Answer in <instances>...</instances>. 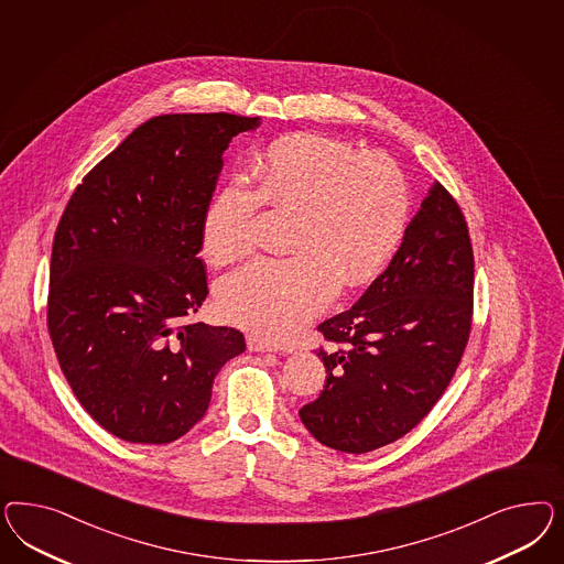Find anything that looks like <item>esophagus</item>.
I'll list each match as a JSON object with an SVG mask.
<instances>
[{
  "instance_id": "obj_1",
  "label": "esophagus",
  "mask_w": 564,
  "mask_h": 564,
  "mask_svg": "<svg viewBox=\"0 0 564 564\" xmlns=\"http://www.w3.org/2000/svg\"><path fill=\"white\" fill-rule=\"evenodd\" d=\"M246 343H248V349H250V351H276V347H274L273 343H269L267 339H260L257 335H248Z\"/></svg>"
}]
</instances>
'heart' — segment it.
<instances>
[{
	"label": "heart",
	"instance_id": "obj_1",
	"mask_svg": "<svg viewBox=\"0 0 564 564\" xmlns=\"http://www.w3.org/2000/svg\"><path fill=\"white\" fill-rule=\"evenodd\" d=\"M258 188L231 182L203 219L215 262L257 248L262 206L293 213L285 258H258L217 285V307L231 325L283 343L343 288L384 269L410 223L405 173L384 154L359 153L339 138L300 132L273 140L252 161Z\"/></svg>",
	"mask_w": 564,
	"mask_h": 564
}]
</instances>
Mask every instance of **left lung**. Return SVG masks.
<instances>
[{"label":"left lung","instance_id":"8db88e82","mask_svg":"<svg viewBox=\"0 0 564 564\" xmlns=\"http://www.w3.org/2000/svg\"><path fill=\"white\" fill-rule=\"evenodd\" d=\"M474 316V248L457 200L427 192L387 271L318 325L325 391L300 410L318 443L368 453L417 426L457 372Z\"/></svg>","mask_w":564,"mask_h":564}]
</instances>
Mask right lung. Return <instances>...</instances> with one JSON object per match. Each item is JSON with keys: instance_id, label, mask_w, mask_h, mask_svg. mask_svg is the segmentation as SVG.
<instances>
[{"instance_id": "obj_1", "label": "right lung", "mask_w": 564, "mask_h": 564, "mask_svg": "<svg viewBox=\"0 0 564 564\" xmlns=\"http://www.w3.org/2000/svg\"><path fill=\"white\" fill-rule=\"evenodd\" d=\"M260 120L144 121L86 173L53 238L47 328L88 415L121 441L167 444L203 420L238 328L192 325L208 295L203 219L221 154Z\"/></svg>"}]
</instances>
